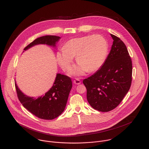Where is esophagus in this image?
<instances>
[{
	"mask_svg": "<svg viewBox=\"0 0 149 149\" xmlns=\"http://www.w3.org/2000/svg\"><path fill=\"white\" fill-rule=\"evenodd\" d=\"M73 83L75 84L79 85V84H80L81 83V81H80L79 79H76V80H74L73 81Z\"/></svg>",
	"mask_w": 149,
	"mask_h": 149,
	"instance_id": "34e87169",
	"label": "esophagus"
}]
</instances>
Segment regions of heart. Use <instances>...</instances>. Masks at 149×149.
I'll use <instances>...</instances> for the list:
<instances>
[{
	"label": "heart",
	"instance_id": "heart-1",
	"mask_svg": "<svg viewBox=\"0 0 149 149\" xmlns=\"http://www.w3.org/2000/svg\"><path fill=\"white\" fill-rule=\"evenodd\" d=\"M108 50L106 40L101 35L87 36L76 38L65 44L64 49L57 53V60L64 70H68L76 57L79 65L73 68L70 73L82 75L86 71L97 70L104 62Z\"/></svg>",
	"mask_w": 149,
	"mask_h": 149
}]
</instances>
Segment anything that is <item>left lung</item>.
Wrapping results in <instances>:
<instances>
[{
    "label": "left lung",
    "instance_id": "1",
    "mask_svg": "<svg viewBox=\"0 0 149 149\" xmlns=\"http://www.w3.org/2000/svg\"><path fill=\"white\" fill-rule=\"evenodd\" d=\"M111 36L113 44L104 63L83 81L89 104L101 112H108L118 106L132 81V61L126 46L119 37L111 34Z\"/></svg>",
    "mask_w": 149,
    "mask_h": 149
}]
</instances>
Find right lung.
Masks as SVG:
<instances>
[{
    "instance_id": "add662e5",
    "label": "right lung",
    "mask_w": 149,
    "mask_h": 149,
    "mask_svg": "<svg viewBox=\"0 0 149 149\" xmlns=\"http://www.w3.org/2000/svg\"><path fill=\"white\" fill-rule=\"evenodd\" d=\"M61 38L55 36H45L36 39L29 44L24 50L38 44H46L53 47ZM19 100L23 107L36 116L45 120H52L60 115L64 111L70 91L72 87L71 79L64 74H57L52 87L38 98L25 95L15 83Z\"/></svg>"
}]
</instances>
